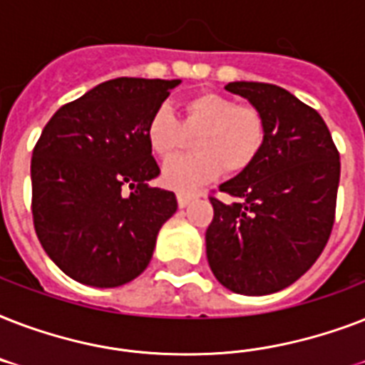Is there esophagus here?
Returning a JSON list of instances; mask_svg holds the SVG:
<instances>
[{
    "instance_id": "34e87169",
    "label": "esophagus",
    "mask_w": 365,
    "mask_h": 365,
    "mask_svg": "<svg viewBox=\"0 0 365 365\" xmlns=\"http://www.w3.org/2000/svg\"><path fill=\"white\" fill-rule=\"evenodd\" d=\"M176 197H178V205H180V208H185V206H187L189 202H191V200L197 197V195H195V193H183V191H180Z\"/></svg>"
}]
</instances>
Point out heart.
I'll return each instance as SVG.
<instances>
[{"instance_id": "1", "label": "heart", "mask_w": 365, "mask_h": 365, "mask_svg": "<svg viewBox=\"0 0 365 365\" xmlns=\"http://www.w3.org/2000/svg\"><path fill=\"white\" fill-rule=\"evenodd\" d=\"M183 130L199 132L193 140L197 153L172 157L163 165V182L178 191H191L225 170L242 174L259 157L267 138L265 119L259 110L242 106L220 93H200L185 100ZM149 149L168 157L182 145L183 132L168 104L153 110L145 123Z\"/></svg>"}]
</instances>
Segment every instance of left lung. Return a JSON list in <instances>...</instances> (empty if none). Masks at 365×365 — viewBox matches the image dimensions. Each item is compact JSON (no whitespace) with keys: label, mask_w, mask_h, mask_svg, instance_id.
<instances>
[{"label":"left lung","mask_w":365,"mask_h":365,"mask_svg":"<svg viewBox=\"0 0 365 365\" xmlns=\"http://www.w3.org/2000/svg\"><path fill=\"white\" fill-rule=\"evenodd\" d=\"M225 88L261 111L267 138L254 165L220 185L235 200L210 197L206 257L235 294H274L305 274L328 242L339 153L318 111L286 88L254 81Z\"/></svg>","instance_id":"8db88e82"}]
</instances>
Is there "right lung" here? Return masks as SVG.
Returning a JSON list of instances; mask_svg holds the SVG:
<instances>
[{
	"instance_id": "obj_1",
	"label": "right lung",
	"mask_w": 365,
	"mask_h": 365,
	"mask_svg": "<svg viewBox=\"0 0 365 365\" xmlns=\"http://www.w3.org/2000/svg\"><path fill=\"white\" fill-rule=\"evenodd\" d=\"M180 83H100L43 128L31 155L34 225L48 257L77 282L117 288L140 277L178 210L176 195L149 185L160 170L145 123Z\"/></svg>"
}]
</instances>
